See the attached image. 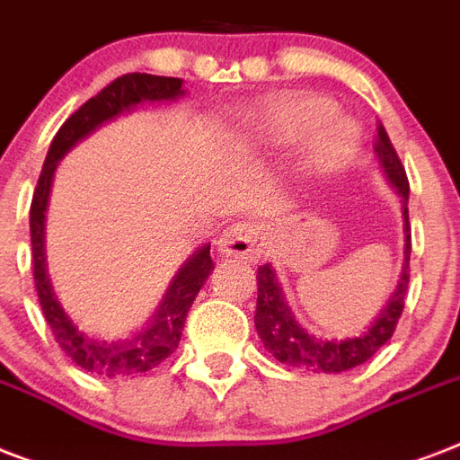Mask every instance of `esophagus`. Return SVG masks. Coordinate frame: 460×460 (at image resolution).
<instances>
[{"label":"esophagus","instance_id":"1","mask_svg":"<svg viewBox=\"0 0 460 460\" xmlns=\"http://www.w3.org/2000/svg\"><path fill=\"white\" fill-rule=\"evenodd\" d=\"M218 252L226 256H240L249 261H259L263 252V233L261 227L247 220L233 223L226 233L220 234Z\"/></svg>","mask_w":460,"mask_h":460}]
</instances>
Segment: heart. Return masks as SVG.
Instances as JSON below:
<instances>
[{"label": "heart", "instance_id": "heart-1", "mask_svg": "<svg viewBox=\"0 0 460 460\" xmlns=\"http://www.w3.org/2000/svg\"><path fill=\"white\" fill-rule=\"evenodd\" d=\"M333 112L326 98L302 95V98H286L269 105L259 112L254 122L256 138L270 146H290L300 138H307V163L314 170H329L343 158L352 146L355 129L343 117H329Z\"/></svg>", "mask_w": 460, "mask_h": 460}]
</instances>
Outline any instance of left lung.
Listing matches in <instances>:
<instances>
[{
	"label": "left lung",
	"mask_w": 460,
	"mask_h": 460,
	"mask_svg": "<svg viewBox=\"0 0 460 460\" xmlns=\"http://www.w3.org/2000/svg\"><path fill=\"white\" fill-rule=\"evenodd\" d=\"M375 153L386 180L396 187V191L403 197V223H405V263L401 280H398V290L391 295L389 305L384 307L369 329L355 338H345V341H323L302 329L300 323L295 322L293 312L288 307L286 295L280 290L276 270L270 269V263L259 266L256 273V288H259V297H256V314L254 326L259 338L266 345V350L273 358L295 369H307V372H326V375H338L345 369L362 365L372 358L382 345L389 343V338L396 331V323L403 314L405 295H408V280H411V220H408V177H405V167L398 158L396 148L391 144L389 134L384 129V124H376L375 137Z\"/></svg>",
	"instance_id": "obj_1"
}]
</instances>
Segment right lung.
Instances as JSON below:
<instances>
[{"label":"right lung","instance_id":"1","mask_svg":"<svg viewBox=\"0 0 460 460\" xmlns=\"http://www.w3.org/2000/svg\"><path fill=\"white\" fill-rule=\"evenodd\" d=\"M184 93L181 78L153 76V74H124L105 85L101 93L84 102L66 122L59 127L57 137L49 144L48 158L38 177V187L33 191L31 204V242H33V279L35 290L40 297L42 314L48 319L52 336L66 355L85 372L98 376H131L148 372L170 358L180 345L181 329L190 314V307L197 300L199 290L204 288L213 270L211 244L197 249L191 259L174 276L172 286L167 288L165 300L160 302L158 312L153 314L146 329L137 331L124 341H101L85 336L78 331L71 319L64 314L62 305L57 302L52 286H49L48 269H45V211H48L49 187L55 177L57 163L69 148L95 131L102 122L122 115L127 110L137 108L141 102L174 101Z\"/></svg>","mask_w":460,"mask_h":460}]
</instances>
